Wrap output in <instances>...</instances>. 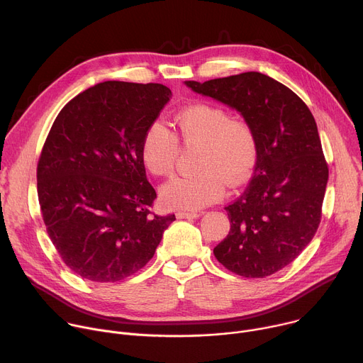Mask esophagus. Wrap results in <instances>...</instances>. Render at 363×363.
I'll return each instance as SVG.
<instances>
[{"mask_svg": "<svg viewBox=\"0 0 363 363\" xmlns=\"http://www.w3.org/2000/svg\"><path fill=\"white\" fill-rule=\"evenodd\" d=\"M177 216H178V218H196L200 214L195 213V211H192V213H188V211H178Z\"/></svg>", "mask_w": 363, "mask_h": 363, "instance_id": "esophagus-1", "label": "esophagus"}]
</instances>
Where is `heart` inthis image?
Segmentation results:
<instances>
[{
    "instance_id": "b5f03b06",
    "label": "heart",
    "mask_w": 363,
    "mask_h": 363,
    "mask_svg": "<svg viewBox=\"0 0 363 363\" xmlns=\"http://www.w3.org/2000/svg\"><path fill=\"white\" fill-rule=\"evenodd\" d=\"M177 133L162 121L146 128L140 156L146 169L156 177L174 172L179 140L200 145L195 175L178 177L164 184L160 199L164 206L179 210H199L218 201L225 185L238 188L252 175L259 159V142L253 125L242 117H232L221 106L196 103L174 117Z\"/></svg>"
}]
</instances>
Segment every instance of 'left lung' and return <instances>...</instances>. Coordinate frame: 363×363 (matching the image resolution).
<instances>
[{
	"mask_svg": "<svg viewBox=\"0 0 363 363\" xmlns=\"http://www.w3.org/2000/svg\"><path fill=\"white\" fill-rule=\"evenodd\" d=\"M185 84L240 111L256 131L253 178L225 207L230 232L214 256L236 275L269 277L307 247L321 220L328 164L315 120L298 95L260 72Z\"/></svg>",
	"mask_w": 363,
	"mask_h": 363,
	"instance_id": "left-lung-1",
	"label": "left lung"
}]
</instances>
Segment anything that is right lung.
Segmentation results:
<instances>
[{
  "label": "right lung",
  "instance_id": "right-lung-1",
  "mask_svg": "<svg viewBox=\"0 0 363 363\" xmlns=\"http://www.w3.org/2000/svg\"><path fill=\"white\" fill-rule=\"evenodd\" d=\"M162 84L106 81L65 106L38 163L48 235L65 265L94 282H117L153 257L175 214L152 211L142 139L169 101Z\"/></svg>",
  "mask_w": 363,
  "mask_h": 363
}]
</instances>
